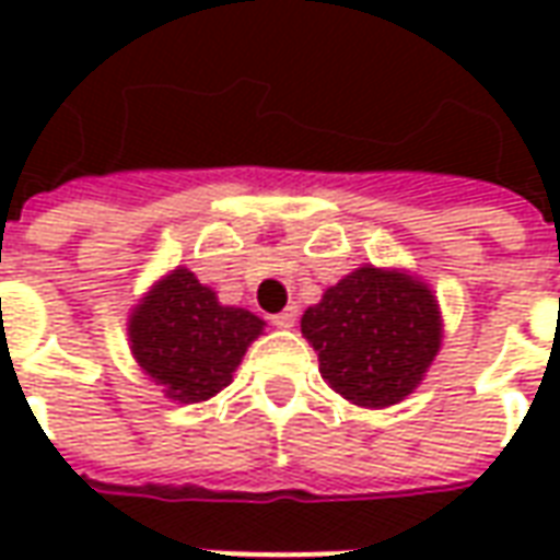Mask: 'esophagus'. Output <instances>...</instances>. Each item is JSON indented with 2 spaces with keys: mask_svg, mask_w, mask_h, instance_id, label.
<instances>
[{
  "mask_svg": "<svg viewBox=\"0 0 560 560\" xmlns=\"http://www.w3.org/2000/svg\"><path fill=\"white\" fill-rule=\"evenodd\" d=\"M296 317H300V312H296V305H288L284 312H279V315L269 317V324L279 329H291L293 324H296Z\"/></svg>",
  "mask_w": 560,
  "mask_h": 560,
  "instance_id": "esophagus-1",
  "label": "esophagus"
}]
</instances>
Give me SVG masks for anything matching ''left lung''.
Masks as SVG:
<instances>
[{
  "label": "left lung",
  "mask_w": 560,
  "mask_h": 560,
  "mask_svg": "<svg viewBox=\"0 0 560 560\" xmlns=\"http://www.w3.org/2000/svg\"><path fill=\"white\" fill-rule=\"evenodd\" d=\"M320 375L363 408L396 405L420 384L441 348L432 291L405 272L360 267L303 315Z\"/></svg>",
  "instance_id": "left-lung-1"
}]
</instances>
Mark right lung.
Instances as JSON below:
<instances>
[{"instance_id":"1","label":"right lung","mask_w":560,"mask_h":560,"mask_svg":"<svg viewBox=\"0 0 560 560\" xmlns=\"http://www.w3.org/2000/svg\"><path fill=\"white\" fill-rule=\"evenodd\" d=\"M264 320L215 300L188 269H173L135 308L128 336L140 369L173 401L195 405L228 387Z\"/></svg>"}]
</instances>
